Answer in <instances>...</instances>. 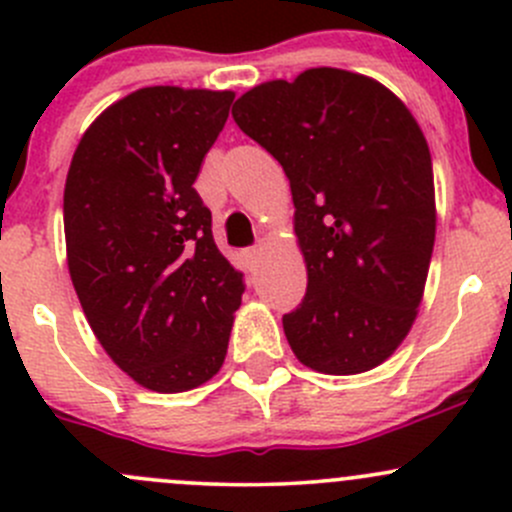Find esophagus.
I'll return each mask as SVG.
<instances>
[{
    "label": "esophagus",
    "mask_w": 512,
    "mask_h": 512,
    "mask_svg": "<svg viewBox=\"0 0 512 512\" xmlns=\"http://www.w3.org/2000/svg\"><path fill=\"white\" fill-rule=\"evenodd\" d=\"M242 257H245L247 270L255 272L257 267H260V262H262V247H252V250H245V252H242Z\"/></svg>",
    "instance_id": "obj_1"
}]
</instances>
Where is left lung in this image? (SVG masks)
Segmentation results:
<instances>
[{"instance_id": "left-lung-1", "label": "left lung", "mask_w": 512, "mask_h": 512, "mask_svg": "<svg viewBox=\"0 0 512 512\" xmlns=\"http://www.w3.org/2000/svg\"><path fill=\"white\" fill-rule=\"evenodd\" d=\"M242 133L280 160L307 294L282 317L294 356L319 374L384 364L416 322L436 240L426 136L394 91L319 66L232 106Z\"/></svg>"}]
</instances>
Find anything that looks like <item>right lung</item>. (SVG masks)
Here are the masks:
<instances>
[{
	"label": "right lung",
	"mask_w": 512,
	"mask_h": 512,
	"mask_svg": "<svg viewBox=\"0 0 512 512\" xmlns=\"http://www.w3.org/2000/svg\"><path fill=\"white\" fill-rule=\"evenodd\" d=\"M232 98L133 91L86 128L66 175V262L86 319L113 364L158 394L218 374L245 292L193 188Z\"/></svg>",
	"instance_id": "1"
}]
</instances>
